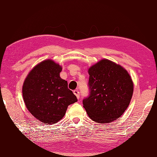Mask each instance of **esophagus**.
I'll return each mask as SVG.
<instances>
[{
    "label": "esophagus",
    "mask_w": 157,
    "mask_h": 157,
    "mask_svg": "<svg viewBox=\"0 0 157 157\" xmlns=\"http://www.w3.org/2000/svg\"><path fill=\"white\" fill-rule=\"evenodd\" d=\"M73 94H74L75 96H76V97L79 99V92L78 90H73Z\"/></svg>",
    "instance_id": "esophagus-1"
}]
</instances>
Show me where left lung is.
<instances>
[{
    "label": "left lung",
    "mask_w": 157,
    "mask_h": 157,
    "mask_svg": "<svg viewBox=\"0 0 157 157\" xmlns=\"http://www.w3.org/2000/svg\"><path fill=\"white\" fill-rule=\"evenodd\" d=\"M90 95L83 100L89 118L99 123H109L127 109L133 93V82L123 67L101 59L88 69Z\"/></svg>",
    "instance_id": "1"
}]
</instances>
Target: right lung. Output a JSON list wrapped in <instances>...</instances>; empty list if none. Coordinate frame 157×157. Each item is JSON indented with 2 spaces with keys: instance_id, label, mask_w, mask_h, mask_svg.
I'll return each instance as SVG.
<instances>
[{
  "instance_id": "1",
  "label": "right lung",
  "mask_w": 157,
  "mask_h": 157,
  "mask_svg": "<svg viewBox=\"0 0 157 157\" xmlns=\"http://www.w3.org/2000/svg\"><path fill=\"white\" fill-rule=\"evenodd\" d=\"M62 66L53 60H43L33 67L22 86V96L30 113L45 124L56 123L65 115L67 107L78 101L60 77Z\"/></svg>"
}]
</instances>
